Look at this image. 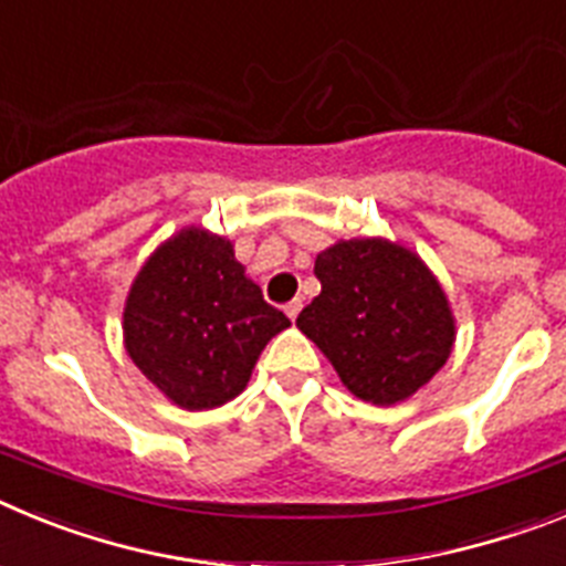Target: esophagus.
Returning a JSON list of instances; mask_svg holds the SVG:
<instances>
[{"instance_id":"1","label":"esophagus","mask_w":566,"mask_h":566,"mask_svg":"<svg viewBox=\"0 0 566 566\" xmlns=\"http://www.w3.org/2000/svg\"><path fill=\"white\" fill-rule=\"evenodd\" d=\"M300 308H303V303H300V300H292V303H286V317L297 319Z\"/></svg>"}]
</instances>
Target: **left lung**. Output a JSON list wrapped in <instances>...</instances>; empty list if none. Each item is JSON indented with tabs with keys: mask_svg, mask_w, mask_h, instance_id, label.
<instances>
[{
	"mask_svg": "<svg viewBox=\"0 0 566 566\" xmlns=\"http://www.w3.org/2000/svg\"><path fill=\"white\" fill-rule=\"evenodd\" d=\"M319 294L297 328L326 354L339 382L371 405L411 399L457 343V317L437 274L388 238L337 240L314 260Z\"/></svg>",
	"mask_w": 566,
	"mask_h": 566,
	"instance_id": "obj_1",
	"label": "left lung"
}]
</instances>
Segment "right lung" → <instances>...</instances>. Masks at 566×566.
Wrapping results in <instances>:
<instances>
[{
    "instance_id": "right-lung-1",
    "label": "right lung",
    "mask_w": 566,
    "mask_h": 566,
    "mask_svg": "<svg viewBox=\"0 0 566 566\" xmlns=\"http://www.w3.org/2000/svg\"><path fill=\"white\" fill-rule=\"evenodd\" d=\"M289 326L238 263L232 240L195 223L144 260L122 319L135 368L184 411L238 397L260 352Z\"/></svg>"
}]
</instances>
